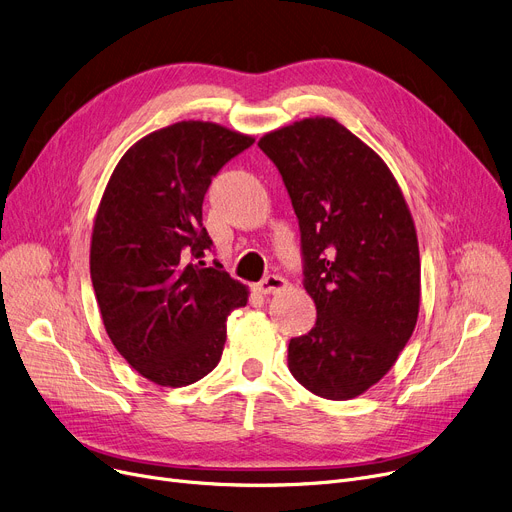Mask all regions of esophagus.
Here are the masks:
<instances>
[{
	"mask_svg": "<svg viewBox=\"0 0 512 512\" xmlns=\"http://www.w3.org/2000/svg\"><path fill=\"white\" fill-rule=\"evenodd\" d=\"M282 288H286V280L278 274H267L259 284H257V292L259 294H274L280 292Z\"/></svg>",
	"mask_w": 512,
	"mask_h": 512,
	"instance_id": "34e87169",
	"label": "esophagus"
}]
</instances>
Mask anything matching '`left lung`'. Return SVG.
<instances>
[{
	"instance_id": "left-lung-1",
	"label": "left lung",
	"mask_w": 512,
	"mask_h": 512,
	"mask_svg": "<svg viewBox=\"0 0 512 512\" xmlns=\"http://www.w3.org/2000/svg\"><path fill=\"white\" fill-rule=\"evenodd\" d=\"M257 145L297 213L303 284L317 309L311 332L290 338L288 369L321 398H355L390 371L417 324L411 211L382 157L332 118L294 122Z\"/></svg>"
}]
</instances>
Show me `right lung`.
Returning a JSON list of instances; mask_svg holds the SVG:
<instances>
[{
	"instance_id": "add662e5",
	"label": "right lung",
	"mask_w": 512,
	"mask_h": 512,
	"mask_svg": "<svg viewBox=\"0 0 512 512\" xmlns=\"http://www.w3.org/2000/svg\"><path fill=\"white\" fill-rule=\"evenodd\" d=\"M255 139L211 122H178L132 145L101 197L91 280L107 336L143 378L180 388L220 363L226 319L247 286L203 257L211 178Z\"/></svg>"
}]
</instances>
